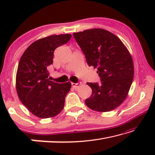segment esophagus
<instances>
[{
  "instance_id": "1",
  "label": "esophagus",
  "mask_w": 155,
  "mask_h": 155,
  "mask_svg": "<svg viewBox=\"0 0 155 155\" xmlns=\"http://www.w3.org/2000/svg\"><path fill=\"white\" fill-rule=\"evenodd\" d=\"M80 85H81V83H72V86L74 88H75V89H77V88H78V87H79Z\"/></svg>"
}]
</instances>
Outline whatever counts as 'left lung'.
<instances>
[{
    "label": "left lung",
    "instance_id": "left-lung-1",
    "mask_svg": "<svg viewBox=\"0 0 155 155\" xmlns=\"http://www.w3.org/2000/svg\"><path fill=\"white\" fill-rule=\"evenodd\" d=\"M85 55L89 66L97 68L101 84L87 83L92 90L85 100L89 108L107 112L120 106L127 98L134 77L132 57L122 41L103 28L73 33Z\"/></svg>",
    "mask_w": 155,
    "mask_h": 155
}]
</instances>
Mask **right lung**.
Instances as JSON below:
<instances>
[{
	"label": "right lung",
	"mask_w": 155,
	"mask_h": 155,
	"mask_svg": "<svg viewBox=\"0 0 155 155\" xmlns=\"http://www.w3.org/2000/svg\"><path fill=\"white\" fill-rule=\"evenodd\" d=\"M71 37L61 34L40 39L26 49L20 59L15 78L18 96L28 111L40 118L56 116L64 107L71 83L50 81L48 68L53 63L54 50Z\"/></svg>",
	"instance_id": "1"
}]
</instances>
